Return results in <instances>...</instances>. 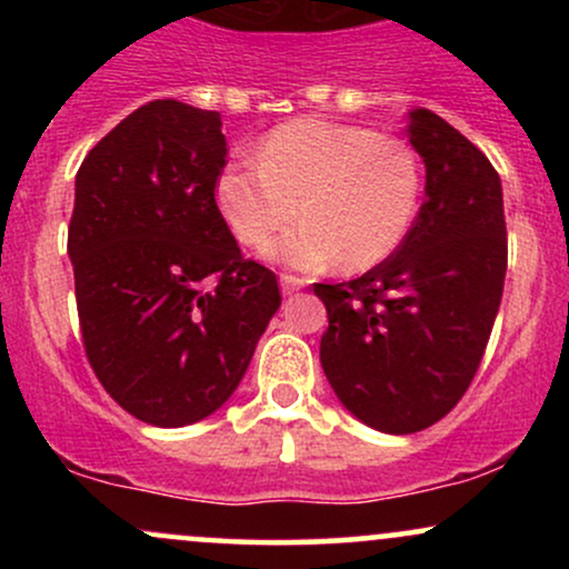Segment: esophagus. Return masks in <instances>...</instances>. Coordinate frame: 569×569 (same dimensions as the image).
<instances>
[{"mask_svg":"<svg viewBox=\"0 0 569 569\" xmlns=\"http://www.w3.org/2000/svg\"><path fill=\"white\" fill-rule=\"evenodd\" d=\"M307 280L299 278V276H280V289H283V293H293L299 289H305Z\"/></svg>","mask_w":569,"mask_h":569,"instance_id":"34e87169","label":"esophagus"}]
</instances>
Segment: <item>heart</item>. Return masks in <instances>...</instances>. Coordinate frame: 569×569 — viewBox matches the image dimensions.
I'll use <instances>...</instances> for the list:
<instances>
[{
  "label": "heart",
  "instance_id": "1",
  "mask_svg": "<svg viewBox=\"0 0 569 569\" xmlns=\"http://www.w3.org/2000/svg\"><path fill=\"white\" fill-rule=\"evenodd\" d=\"M422 194V162L398 136L299 117L259 141L257 160H230L217 206L238 243L267 248L272 262L302 272L342 264L369 270L407 238Z\"/></svg>",
  "mask_w": 569,
  "mask_h": 569
}]
</instances>
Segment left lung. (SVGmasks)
Returning a JSON list of instances; mask_svg holds the SVG:
<instances>
[{"instance_id":"left-lung-1","label":"left lung","mask_w":569,"mask_h":569,"mask_svg":"<svg viewBox=\"0 0 569 569\" xmlns=\"http://www.w3.org/2000/svg\"><path fill=\"white\" fill-rule=\"evenodd\" d=\"M407 136L426 162V202L393 257L348 283H316L329 312L321 367L342 407L382 433L449 415L485 356L508 264L492 162L430 109Z\"/></svg>"}]
</instances>
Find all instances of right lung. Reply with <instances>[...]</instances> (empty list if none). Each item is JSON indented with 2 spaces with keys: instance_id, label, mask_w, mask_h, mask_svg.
<instances>
[{
  "instance_id": "obj_1",
  "label": "right lung",
  "mask_w": 569,
  "mask_h": 569,
  "mask_svg": "<svg viewBox=\"0 0 569 569\" xmlns=\"http://www.w3.org/2000/svg\"><path fill=\"white\" fill-rule=\"evenodd\" d=\"M224 166L221 114L158 98L77 171L69 259L84 352L107 393L149 426L213 415L280 307L276 272L243 259L217 206Z\"/></svg>"
}]
</instances>
